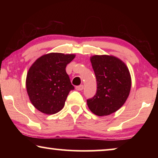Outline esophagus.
<instances>
[{
  "label": "esophagus",
  "instance_id": "34e87169",
  "mask_svg": "<svg viewBox=\"0 0 158 158\" xmlns=\"http://www.w3.org/2000/svg\"><path fill=\"white\" fill-rule=\"evenodd\" d=\"M83 85H77L75 87V89H76L77 90H83Z\"/></svg>",
  "mask_w": 158,
  "mask_h": 158
}]
</instances>
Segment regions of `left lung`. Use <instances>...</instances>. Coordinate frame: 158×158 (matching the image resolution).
Listing matches in <instances>:
<instances>
[{
	"label": "left lung",
	"instance_id": "left-lung-1",
	"mask_svg": "<svg viewBox=\"0 0 158 158\" xmlns=\"http://www.w3.org/2000/svg\"><path fill=\"white\" fill-rule=\"evenodd\" d=\"M97 82L96 95L87 99L89 109L97 116H107L124 105L131 89V77L126 64L109 55L90 57Z\"/></svg>",
	"mask_w": 158,
	"mask_h": 158
}]
</instances>
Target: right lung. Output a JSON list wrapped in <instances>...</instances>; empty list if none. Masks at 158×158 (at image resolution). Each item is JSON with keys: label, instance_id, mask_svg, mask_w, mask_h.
<instances>
[{"label": "right lung", "instance_id": "add662e5", "mask_svg": "<svg viewBox=\"0 0 158 158\" xmlns=\"http://www.w3.org/2000/svg\"><path fill=\"white\" fill-rule=\"evenodd\" d=\"M74 55L49 53L34 62L27 73V90L32 104L46 114H54L64 107L70 90H74L67 74V64Z\"/></svg>", "mask_w": 158, "mask_h": 158}]
</instances>
